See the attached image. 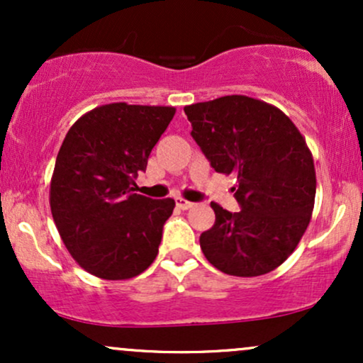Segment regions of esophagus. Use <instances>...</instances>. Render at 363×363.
<instances>
[{
    "label": "esophagus",
    "mask_w": 363,
    "mask_h": 363,
    "mask_svg": "<svg viewBox=\"0 0 363 363\" xmlns=\"http://www.w3.org/2000/svg\"><path fill=\"white\" fill-rule=\"evenodd\" d=\"M176 205L181 208V210H189V208L194 206V203L187 201V199H182V198H177L176 199Z\"/></svg>",
    "instance_id": "34e87169"
}]
</instances>
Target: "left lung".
<instances>
[{
	"label": "left lung",
	"mask_w": 363,
	"mask_h": 363,
	"mask_svg": "<svg viewBox=\"0 0 363 363\" xmlns=\"http://www.w3.org/2000/svg\"><path fill=\"white\" fill-rule=\"evenodd\" d=\"M184 112L211 167L237 176L240 211L211 203L215 223L199 237L203 254L232 277L273 272L295 251L314 210L315 170L306 140L280 109L245 95Z\"/></svg>",
	"instance_id": "obj_1"
}]
</instances>
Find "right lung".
<instances>
[{
	"instance_id": "1",
	"label": "right lung",
	"mask_w": 363,
	"mask_h": 363,
	"mask_svg": "<svg viewBox=\"0 0 363 363\" xmlns=\"http://www.w3.org/2000/svg\"><path fill=\"white\" fill-rule=\"evenodd\" d=\"M176 109L116 102L69 128L51 179V213L66 249L104 280L138 277L155 261L172 198L136 194L140 172Z\"/></svg>"
}]
</instances>
